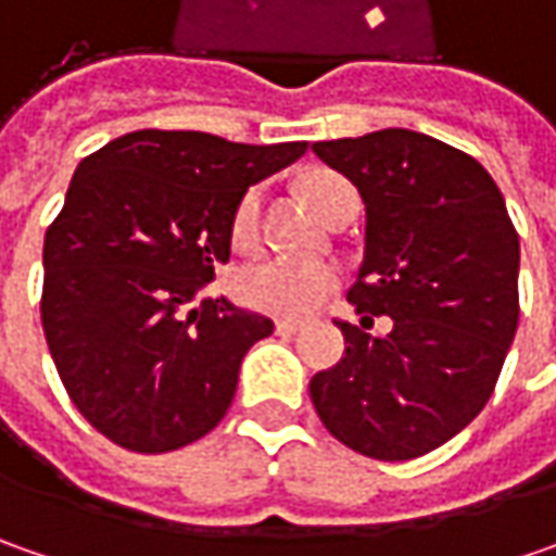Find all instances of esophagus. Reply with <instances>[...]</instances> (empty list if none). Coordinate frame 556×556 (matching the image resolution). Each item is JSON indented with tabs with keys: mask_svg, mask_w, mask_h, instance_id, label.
Instances as JSON below:
<instances>
[{
	"mask_svg": "<svg viewBox=\"0 0 556 556\" xmlns=\"http://www.w3.org/2000/svg\"><path fill=\"white\" fill-rule=\"evenodd\" d=\"M275 331L278 333H300L303 331V321H293V318H278V321H275Z\"/></svg>",
	"mask_w": 556,
	"mask_h": 556,
	"instance_id": "esophagus-1",
	"label": "esophagus"
}]
</instances>
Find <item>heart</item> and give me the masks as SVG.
<instances>
[{
  "label": "heart",
  "instance_id": "heart-1",
  "mask_svg": "<svg viewBox=\"0 0 556 556\" xmlns=\"http://www.w3.org/2000/svg\"><path fill=\"white\" fill-rule=\"evenodd\" d=\"M350 188L340 176L321 173L306 182L309 201L325 216L331 210L333 198ZM256 213H260V191H247L235 219H231V238L238 247H250L256 238ZM337 288V271L328 263L315 260H293V256H263L256 263L241 268L238 290L253 309L271 312V315H306L315 306H321L331 290Z\"/></svg>",
  "mask_w": 556,
  "mask_h": 556
}]
</instances>
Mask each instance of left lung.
Wrapping results in <instances>:
<instances>
[{
  "label": "left lung",
  "mask_w": 556,
  "mask_h": 556,
  "mask_svg": "<svg viewBox=\"0 0 556 556\" xmlns=\"http://www.w3.org/2000/svg\"><path fill=\"white\" fill-rule=\"evenodd\" d=\"M312 151L365 203V260L346 300L362 327L394 318L380 338L337 321L346 353L312 377V405L358 455L420 458L495 390L520 318V238L492 176L433 136L380 129Z\"/></svg>",
  "instance_id": "8db88e82"
}]
</instances>
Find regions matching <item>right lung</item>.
Instances as JSON below:
<instances>
[{"label":"right lung","mask_w":556,"mask_h":556,"mask_svg":"<svg viewBox=\"0 0 556 556\" xmlns=\"http://www.w3.org/2000/svg\"><path fill=\"white\" fill-rule=\"evenodd\" d=\"M303 154L306 141L139 129L76 166L42 247V331L98 433L157 455L223 420L247 350L275 325L225 296L185 306L228 263L247 188Z\"/></svg>","instance_id":"obj_1"}]
</instances>
